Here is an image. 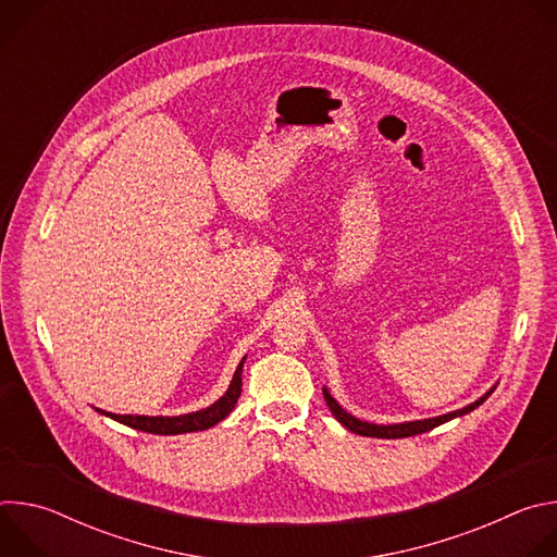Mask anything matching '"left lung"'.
I'll use <instances>...</instances> for the list:
<instances>
[{"label":"left lung","instance_id":"8db88e82","mask_svg":"<svg viewBox=\"0 0 557 557\" xmlns=\"http://www.w3.org/2000/svg\"><path fill=\"white\" fill-rule=\"evenodd\" d=\"M492 392H494V389H490L485 396H481L479 401H473L471 406H467V408H462V410H456V412H449V414H443V417H436V419L410 421V423H396V425H374V423L359 421L357 417L348 414V412L333 399V396L329 394L326 387H324V399H326L331 412L335 414V419H337L344 428H348L350 432H355V434L374 436V438H406V436H414V434L430 432V430H434V428H438V425H443V423H447V421H451V419H456V417H462V414L475 410L483 401H487V396H490Z\"/></svg>","mask_w":557,"mask_h":557}]
</instances>
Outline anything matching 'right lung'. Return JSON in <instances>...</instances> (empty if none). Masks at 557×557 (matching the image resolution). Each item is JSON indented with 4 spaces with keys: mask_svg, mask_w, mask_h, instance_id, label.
Instances as JSON below:
<instances>
[{
    "mask_svg": "<svg viewBox=\"0 0 557 557\" xmlns=\"http://www.w3.org/2000/svg\"><path fill=\"white\" fill-rule=\"evenodd\" d=\"M243 366H245V359L240 361V366H237V370L231 379V385L224 392L222 399H218L207 410L183 414V417H132V414H110V412H103V414L127 425V428L149 432V434H187V432L209 430L215 423H220L222 419H226L228 412L235 408L237 396H240V392H243Z\"/></svg>",
    "mask_w": 557,
    "mask_h": 557,
    "instance_id": "add662e5",
    "label": "right lung"
}]
</instances>
